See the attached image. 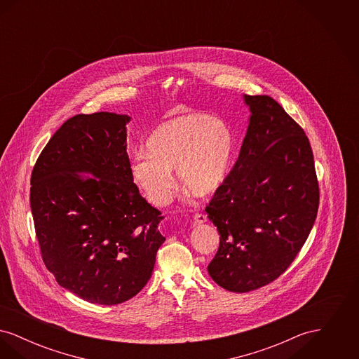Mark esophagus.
Returning a JSON list of instances; mask_svg holds the SVG:
<instances>
[{
	"mask_svg": "<svg viewBox=\"0 0 359 359\" xmlns=\"http://www.w3.org/2000/svg\"><path fill=\"white\" fill-rule=\"evenodd\" d=\"M205 221H207V217H205V214H202V212H196L194 215V224H202Z\"/></svg>",
	"mask_w": 359,
	"mask_h": 359,
	"instance_id": "esophagus-1",
	"label": "esophagus"
}]
</instances>
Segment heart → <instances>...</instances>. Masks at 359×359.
<instances>
[{
  "label": "heart",
  "mask_w": 359,
  "mask_h": 359,
  "mask_svg": "<svg viewBox=\"0 0 359 359\" xmlns=\"http://www.w3.org/2000/svg\"><path fill=\"white\" fill-rule=\"evenodd\" d=\"M234 154V135L222 120L187 113L158 125L147 141V154L130 164L133 182L154 205H164L172 189V170L194 196H208L222 186Z\"/></svg>",
  "instance_id": "b5f03b06"
}]
</instances>
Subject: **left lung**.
I'll use <instances>...</instances> for the list:
<instances>
[{"instance_id": "1", "label": "left lung", "mask_w": 359, "mask_h": 359, "mask_svg": "<svg viewBox=\"0 0 359 359\" xmlns=\"http://www.w3.org/2000/svg\"><path fill=\"white\" fill-rule=\"evenodd\" d=\"M243 98L252 114L238 160L205 207L221 236L207 271L238 293L288 269L319 208L313 154L302 126L268 95Z\"/></svg>"}]
</instances>
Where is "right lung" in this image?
Masks as SVG:
<instances>
[{"instance_id":"1","label":"right lung","mask_w":359,"mask_h":359,"mask_svg":"<svg viewBox=\"0 0 359 359\" xmlns=\"http://www.w3.org/2000/svg\"><path fill=\"white\" fill-rule=\"evenodd\" d=\"M129 121L107 111L71 117L31 176L34 231L47 269L60 287L102 306L123 303L145 287L165 241L161 212L130 175Z\"/></svg>"}]
</instances>
